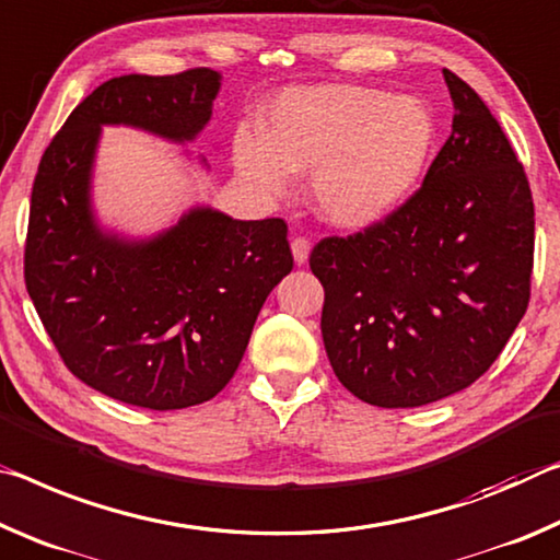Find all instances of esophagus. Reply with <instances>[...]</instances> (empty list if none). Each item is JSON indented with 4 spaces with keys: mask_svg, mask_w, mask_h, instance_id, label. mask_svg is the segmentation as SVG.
Wrapping results in <instances>:
<instances>
[{
    "mask_svg": "<svg viewBox=\"0 0 560 560\" xmlns=\"http://www.w3.org/2000/svg\"><path fill=\"white\" fill-rule=\"evenodd\" d=\"M290 247H292V258H295L298 265L307 262V255H310V241H307V237H302V235L292 237Z\"/></svg>",
    "mask_w": 560,
    "mask_h": 560,
    "instance_id": "34e87169",
    "label": "esophagus"
}]
</instances>
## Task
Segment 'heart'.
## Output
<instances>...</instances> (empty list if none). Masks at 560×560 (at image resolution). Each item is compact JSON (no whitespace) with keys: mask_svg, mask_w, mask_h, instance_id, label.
Listing matches in <instances>:
<instances>
[{"mask_svg":"<svg viewBox=\"0 0 560 560\" xmlns=\"http://www.w3.org/2000/svg\"><path fill=\"white\" fill-rule=\"evenodd\" d=\"M434 145V118L419 98L327 84L275 101L265 136H235L241 176L268 196L290 173H313V203L332 225L366 228L394 213L417 188Z\"/></svg>","mask_w":560,"mask_h":560,"instance_id":"1","label":"heart"}]
</instances>
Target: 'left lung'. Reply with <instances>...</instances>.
<instances>
[{
	"label": "left lung",
	"instance_id": "obj_1",
	"mask_svg": "<svg viewBox=\"0 0 560 560\" xmlns=\"http://www.w3.org/2000/svg\"><path fill=\"white\" fill-rule=\"evenodd\" d=\"M452 136L394 213L323 237V342L347 389L407 409L462 392L497 362L530 300L534 198L481 96L444 69Z\"/></svg>",
	"mask_w": 560,
	"mask_h": 560
}]
</instances>
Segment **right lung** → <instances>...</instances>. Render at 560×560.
<instances>
[{
    "label": "right lung",
    "mask_w": 560,
    "mask_h": 560,
    "mask_svg": "<svg viewBox=\"0 0 560 560\" xmlns=\"http://www.w3.org/2000/svg\"><path fill=\"white\" fill-rule=\"evenodd\" d=\"M220 89L213 69L108 79L73 108L32 186L24 282L67 370L124 405L213 399L241 364L265 298L292 270L282 218L196 208L149 243L104 235L89 176L104 124L190 141Z\"/></svg>",
    "instance_id": "add662e5"
}]
</instances>
